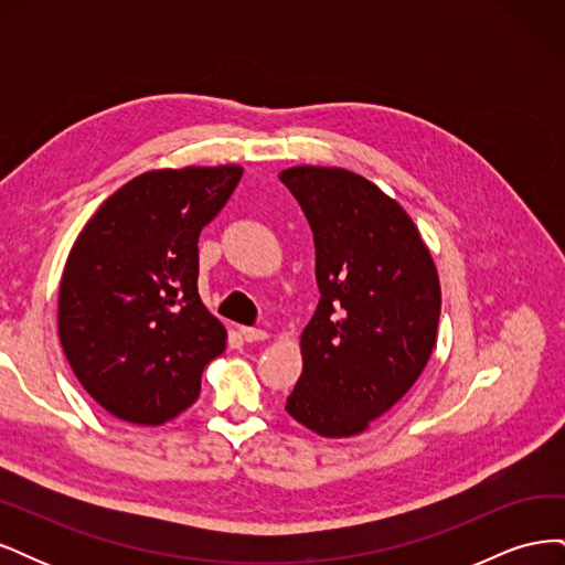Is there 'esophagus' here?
<instances>
[{"label": "esophagus", "mask_w": 565, "mask_h": 565, "mask_svg": "<svg viewBox=\"0 0 565 565\" xmlns=\"http://www.w3.org/2000/svg\"><path fill=\"white\" fill-rule=\"evenodd\" d=\"M241 334L245 341H249V344H254V341H264L268 337V332L259 328H241Z\"/></svg>", "instance_id": "esophagus-1"}]
</instances>
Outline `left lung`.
Wrapping results in <instances>:
<instances>
[{"label":"left lung","instance_id":"obj_1","mask_svg":"<svg viewBox=\"0 0 565 565\" xmlns=\"http://www.w3.org/2000/svg\"><path fill=\"white\" fill-rule=\"evenodd\" d=\"M280 181L309 218L318 309L301 334L303 372L285 409L324 438L365 431L413 388L436 347L440 282L413 218L339 167Z\"/></svg>","mask_w":565,"mask_h":565}]
</instances>
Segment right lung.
<instances>
[{
  "mask_svg": "<svg viewBox=\"0 0 565 565\" xmlns=\"http://www.w3.org/2000/svg\"><path fill=\"white\" fill-rule=\"evenodd\" d=\"M243 167L156 169L87 221L58 289V337L75 377L117 419L158 426L200 396L226 328L198 295V237Z\"/></svg>",
  "mask_w": 565,
  "mask_h": 565,
  "instance_id": "1",
  "label": "right lung"
}]
</instances>
